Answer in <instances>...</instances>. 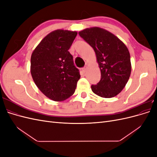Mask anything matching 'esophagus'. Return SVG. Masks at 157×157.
<instances>
[{"label":"esophagus","instance_id":"obj_1","mask_svg":"<svg viewBox=\"0 0 157 157\" xmlns=\"http://www.w3.org/2000/svg\"><path fill=\"white\" fill-rule=\"evenodd\" d=\"M86 69H87V67H84V68H82V72L84 73H86Z\"/></svg>","mask_w":157,"mask_h":157}]
</instances>
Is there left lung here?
Listing matches in <instances>:
<instances>
[{
	"label": "left lung",
	"mask_w": 157,
	"mask_h": 157,
	"mask_svg": "<svg viewBox=\"0 0 157 157\" xmlns=\"http://www.w3.org/2000/svg\"><path fill=\"white\" fill-rule=\"evenodd\" d=\"M79 35L91 46L101 71V80L92 85V92L101 98L116 96L126 86L132 71L130 52L117 36L98 27L85 29Z\"/></svg>",
	"instance_id": "obj_1"
}]
</instances>
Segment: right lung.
Instances as JSON below:
<instances>
[{
  "mask_svg": "<svg viewBox=\"0 0 157 157\" xmlns=\"http://www.w3.org/2000/svg\"><path fill=\"white\" fill-rule=\"evenodd\" d=\"M77 35V31L55 30L32 53V78L41 92L53 101H64L72 96L80 79L79 71L68 51Z\"/></svg>",
  "mask_w": 157,
  "mask_h": 157,
  "instance_id": "right-lung-1",
  "label": "right lung"
}]
</instances>
